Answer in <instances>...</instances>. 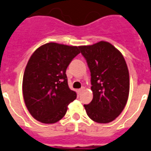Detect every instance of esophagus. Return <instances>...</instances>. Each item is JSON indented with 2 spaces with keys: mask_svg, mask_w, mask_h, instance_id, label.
Wrapping results in <instances>:
<instances>
[{
  "mask_svg": "<svg viewBox=\"0 0 151 151\" xmlns=\"http://www.w3.org/2000/svg\"><path fill=\"white\" fill-rule=\"evenodd\" d=\"M84 89H85L84 87H82V88H81L78 89V93H81V92H82V91H83V90H84Z\"/></svg>",
  "mask_w": 151,
  "mask_h": 151,
  "instance_id": "34e87169",
  "label": "esophagus"
}]
</instances>
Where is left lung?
Wrapping results in <instances>:
<instances>
[{"mask_svg":"<svg viewBox=\"0 0 151 151\" xmlns=\"http://www.w3.org/2000/svg\"><path fill=\"white\" fill-rule=\"evenodd\" d=\"M91 73L93 99L84 105L88 116L97 123H109L122 112L128 99L129 72L123 55L105 41L79 46Z\"/></svg>","mask_w":151,"mask_h":151,"instance_id":"1","label":"left lung"}]
</instances>
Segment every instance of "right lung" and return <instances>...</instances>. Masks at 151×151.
I'll return each mask as SVG.
<instances>
[{
  "label": "right lung",
  "instance_id": "1",
  "mask_svg": "<svg viewBox=\"0 0 151 151\" xmlns=\"http://www.w3.org/2000/svg\"><path fill=\"white\" fill-rule=\"evenodd\" d=\"M78 53L79 46L48 42L32 54L24 71L23 95L36 120L44 124L59 122L76 99V91L69 88L65 71Z\"/></svg>",
  "mask_w": 151,
  "mask_h": 151
}]
</instances>
